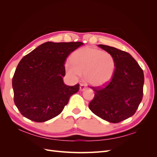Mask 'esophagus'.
<instances>
[{
    "instance_id": "obj_1",
    "label": "esophagus",
    "mask_w": 157,
    "mask_h": 157,
    "mask_svg": "<svg viewBox=\"0 0 157 157\" xmlns=\"http://www.w3.org/2000/svg\"><path fill=\"white\" fill-rule=\"evenodd\" d=\"M86 85L84 84H80L79 89H80V91H84V90L85 89H86Z\"/></svg>"
}]
</instances>
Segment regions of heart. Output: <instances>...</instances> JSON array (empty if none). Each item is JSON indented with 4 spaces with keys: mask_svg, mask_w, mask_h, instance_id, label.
Segmentation results:
<instances>
[{
    "mask_svg": "<svg viewBox=\"0 0 157 157\" xmlns=\"http://www.w3.org/2000/svg\"><path fill=\"white\" fill-rule=\"evenodd\" d=\"M67 74L77 78L84 73L86 81L95 86H101L112 79L115 70V60L113 55L91 47L75 51L71 62L65 64Z\"/></svg>",
    "mask_w": 157,
    "mask_h": 157,
    "instance_id": "heart-1",
    "label": "heart"
}]
</instances>
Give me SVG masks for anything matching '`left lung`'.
I'll use <instances>...</instances> for the list:
<instances>
[{
  "label": "left lung",
  "mask_w": 157,
  "mask_h": 157,
  "mask_svg": "<svg viewBox=\"0 0 157 157\" xmlns=\"http://www.w3.org/2000/svg\"><path fill=\"white\" fill-rule=\"evenodd\" d=\"M115 60V70L109 82L103 87H91L95 92L89 109L102 119L118 123L135 114L142 98L144 71L128 52L99 44Z\"/></svg>",
  "instance_id": "obj_1"
}]
</instances>
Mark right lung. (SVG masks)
Masks as SVG:
<instances>
[{"instance_id":"right-lung-1","label":"right lung","mask_w":157,"mask_h":157,"mask_svg":"<svg viewBox=\"0 0 157 157\" xmlns=\"http://www.w3.org/2000/svg\"><path fill=\"white\" fill-rule=\"evenodd\" d=\"M81 42H46L25 56L12 78L13 100L21 115L36 122L52 119L61 113L79 84H64L65 61L82 45Z\"/></svg>"}]
</instances>
